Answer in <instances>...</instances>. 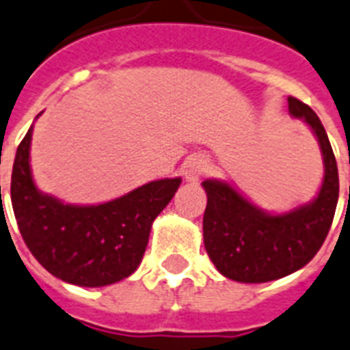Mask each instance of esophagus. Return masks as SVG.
I'll return each mask as SVG.
<instances>
[{"label": "esophagus", "instance_id": "1", "mask_svg": "<svg viewBox=\"0 0 350 350\" xmlns=\"http://www.w3.org/2000/svg\"><path fill=\"white\" fill-rule=\"evenodd\" d=\"M208 167H210V162H208L204 155L189 157L186 164H184V178L188 183H197L208 172Z\"/></svg>", "mask_w": 350, "mask_h": 350}]
</instances>
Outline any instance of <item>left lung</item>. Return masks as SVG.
Listing matches in <instances>:
<instances>
[{
	"label": "left lung",
	"mask_w": 350,
	"mask_h": 350,
	"mask_svg": "<svg viewBox=\"0 0 350 350\" xmlns=\"http://www.w3.org/2000/svg\"><path fill=\"white\" fill-rule=\"evenodd\" d=\"M288 111L307 122L323 155V184L312 202L272 215L252 204L230 184L202 183L208 195L202 219L204 248L219 272L239 283H267L305 267L321 248L334 219L340 180L323 124L294 96H288Z\"/></svg>",
	"instance_id": "left-lung-1"
}]
</instances>
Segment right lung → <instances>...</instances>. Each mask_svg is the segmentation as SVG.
Segmentation results:
<instances>
[{
  "mask_svg": "<svg viewBox=\"0 0 350 350\" xmlns=\"http://www.w3.org/2000/svg\"><path fill=\"white\" fill-rule=\"evenodd\" d=\"M32 127L16 151L10 199L27 248L54 278L78 286H105L138 268L151 224L173 199L180 178L153 180L96 206L64 204L32 180Z\"/></svg>",
  "mask_w": 350,
  "mask_h": 350,
  "instance_id": "right-lung-1",
  "label": "right lung"
}]
</instances>
